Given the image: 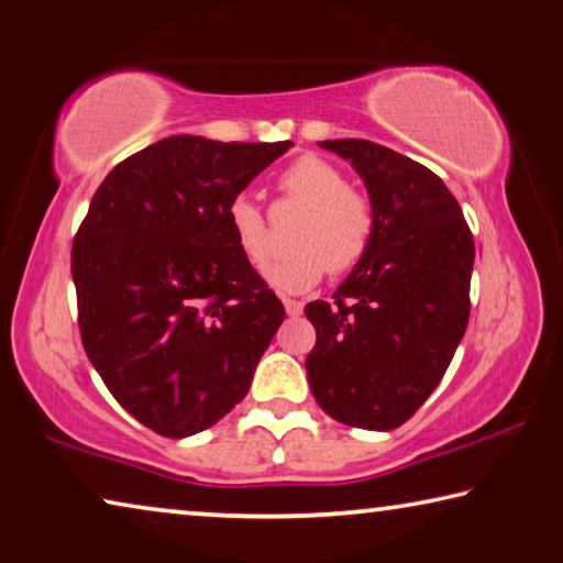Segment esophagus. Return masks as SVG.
<instances>
[{"instance_id":"esophagus-1","label":"esophagus","mask_w":563,"mask_h":563,"mask_svg":"<svg viewBox=\"0 0 563 563\" xmlns=\"http://www.w3.org/2000/svg\"><path fill=\"white\" fill-rule=\"evenodd\" d=\"M283 305H285V312H288L290 318H298L302 312V302L295 300V298H283Z\"/></svg>"}]
</instances>
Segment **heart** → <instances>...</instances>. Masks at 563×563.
<instances>
[{
    "mask_svg": "<svg viewBox=\"0 0 563 563\" xmlns=\"http://www.w3.org/2000/svg\"><path fill=\"white\" fill-rule=\"evenodd\" d=\"M280 194L305 208L295 228L290 253L275 265L268 280L283 292H305L328 271L342 275L365 261L373 245L377 216L369 198L347 186V178L330 161L305 154L278 178ZM228 228L253 271H268L275 258V235L268 218L247 194H238L225 208Z\"/></svg>",
    "mask_w": 563,
    "mask_h": 563,
    "instance_id": "obj_1",
    "label": "heart"
}]
</instances>
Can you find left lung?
Listing matches in <instances>:
<instances>
[{"mask_svg": "<svg viewBox=\"0 0 563 563\" xmlns=\"http://www.w3.org/2000/svg\"><path fill=\"white\" fill-rule=\"evenodd\" d=\"M320 146L365 178L377 228L332 302L305 305L318 332L305 360L308 383L332 419L389 432L434 393L464 335L474 238L427 166L365 139Z\"/></svg>", "mask_w": 563, "mask_h": 563, "instance_id": "left-lung-1", "label": "left lung"}]
</instances>
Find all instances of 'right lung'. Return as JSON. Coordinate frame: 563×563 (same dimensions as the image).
Masks as SVG:
<instances>
[{"mask_svg":"<svg viewBox=\"0 0 563 563\" xmlns=\"http://www.w3.org/2000/svg\"><path fill=\"white\" fill-rule=\"evenodd\" d=\"M292 144L168 136L123 158L71 245L84 350L117 402L180 440L251 389L285 318L228 228L225 208Z\"/></svg>","mask_w":563,"mask_h":563,"instance_id":"right-lung-1","label":"right lung"}]
</instances>
